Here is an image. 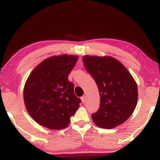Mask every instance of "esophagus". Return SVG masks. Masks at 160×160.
I'll use <instances>...</instances> for the list:
<instances>
[{
  "label": "esophagus",
  "instance_id": "1",
  "mask_svg": "<svg viewBox=\"0 0 160 160\" xmlns=\"http://www.w3.org/2000/svg\"><path fill=\"white\" fill-rule=\"evenodd\" d=\"M86 96L85 95H82V96L81 97V101H82V103H85V102H86Z\"/></svg>",
  "mask_w": 160,
  "mask_h": 160
}]
</instances>
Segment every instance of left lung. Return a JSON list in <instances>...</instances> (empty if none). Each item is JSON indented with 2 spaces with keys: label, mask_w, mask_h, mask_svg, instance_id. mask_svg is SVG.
Returning a JSON list of instances; mask_svg holds the SVG:
<instances>
[{
  "label": "left lung",
  "mask_w": 160,
  "mask_h": 160,
  "mask_svg": "<svg viewBox=\"0 0 160 160\" xmlns=\"http://www.w3.org/2000/svg\"><path fill=\"white\" fill-rule=\"evenodd\" d=\"M84 66L94 78L100 94V107L92 119L97 126L112 128L123 123L135 111L138 86L120 61L111 56H84Z\"/></svg>",
  "instance_id": "1"
}]
</instances>
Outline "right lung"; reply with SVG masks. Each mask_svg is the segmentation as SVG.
<instances>
[{
	"instance_id": "obj_1",
	"label": "right lung",
	"mask_w": 160,
	"mask_h": 160,
	"mask_svg": "<svg viewBox=\"0 0 160 160\" xmlns=\"http://www.w3.org/2000/svg\"><path fill=\"white\" fill-rule=\"evenodd\" d=\"M78 56L63 54L42 61L25 82L23 98L29 115L40 126L51 130L68 127L71 116L80 107L68 74Z\"/></svg>"
}]
</instances>
